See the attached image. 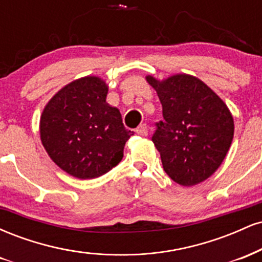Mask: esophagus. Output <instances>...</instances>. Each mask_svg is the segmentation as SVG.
<instances>
[{
	"instance_id": "34e87169",
	"label": "esophagus",
	"mask_w": 262,
	"mask_h": 262,
	"mask_svg": "<svg viewBox=\"0 0 262 262\" xmlns=\"http://www.w3.org/2000/svg\"><path fill=\"white\" fill-rule=\"evenodd\" d=\"M135 132H137V134L145 137V135H148V127H146V124H140L139 127L135 129Z\"/></svg>"
}]
</instances>
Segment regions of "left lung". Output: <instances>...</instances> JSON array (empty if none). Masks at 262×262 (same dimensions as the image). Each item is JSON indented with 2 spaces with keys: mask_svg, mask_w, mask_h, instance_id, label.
<instances>
[{
  "mask_svg": "<svg viewBox=\"0 0 262 262\" xmlns=\"http://www.w3.org/2000/svg\"><path fill=\"white\" fill-rule=\"evenodd\" d=\"M162 106L151 140L165 172L181 186L204 181L223 162L234 137L227 104L203 81L177 74L162 81L146 76Z\"/></svg>",
  "mask_w": 262,
  "mask_h": 262,
  "instance_id": "obj_1",
  "label": "left lung"
}]
</instances>
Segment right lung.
<instances>
[{
  "mask_svg": "<svg viewBox=\"0 0 262 262\" xmlns=\"http://www.w3.org/2000/svg\"><path fill=\"white\" fill-rule=\"evenodd\" d=\"M108 86L86 76L62 87L40 117V139L48 155L69 175L96 179L121 162L133 132L118 108L106 102Z\"/></svg>",
  "mask_w": 262,
  "mask_h": 262,
  "instance_id": "add662e5",
  "label": "right lung"
}]
</instances>
